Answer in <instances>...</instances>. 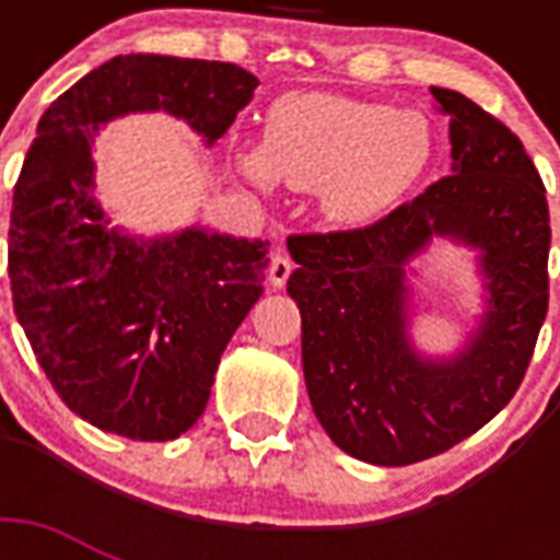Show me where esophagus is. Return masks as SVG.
Here are the masks:
<instances>
[{"instance_id":"34e87169","label":"esophagus","mask_w":560,"mask_h":560,"mask_svg":"<svg viewBox=\"0 0 560 560\" xmlns=\"http://www.w3.org/2000/svg\"><path fill=\"white\" fill-rule=\"evenodd\" d=\"M290 272H293V261H290L288 255H281L276 253L272 255V261H270V284L276 290H281L284 284H288L290 279Z\"/></svg>"}]
</instances>
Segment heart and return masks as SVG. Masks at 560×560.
Masks as SVG:
<instances>
[{"instance_id": "obj_1", "label": "heart", "mask_w": 560, "mask_h": 560, "mask_svg": "<svg viewBox=\"0 0 560 560\" xmlns=\"http://www.w3.org/2000/svg\"><path fill=\"white\" fill-rule=\"evenodd\" d=\"M433 130L418 109L334 95L288 92L270 104L264 142L237 151V165L258 186L316 191L325 218L372 223L424 177Z\"/></svg>"}]
</instances>
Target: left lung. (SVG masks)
<instances>
[{"label":"left lung","instance_id":"obj_1","mask_svg":"<svg viewBox=\"0 0 560 560\" xmlns=\"http://www.w3.org/2000/svg\"><path fill=\"white\" fill-rule=\"evenodd\" d=\"M430 92L451 118V177L366 229L288 237L316 418L340 451L386 468L488 424L523 383L549 307L552 229L529 153L462 92ZM433 236L477 245L489 290L478 334L451 361L421 359L406 337L402 267Z\"/></svg>","mask_w":560,"mask_h":560}]
</instances>
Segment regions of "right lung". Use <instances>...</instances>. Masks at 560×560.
<instances>
[{
    "instance_id": "add662e5",
    "label": "right lung",
    "mask_w": 560,
    "mask_h": 560,
    "mask_svg": "<svg viewBox=\"0 0 560 560\" xmlns=\"http://www.w3.org/2000/svg\"><path fill=\"white\" fill-rule=\"evenodd\" d=\"M255 86L235 63L118 55L39 118L13 186V311L57 395L98 430L171 442L197 424L220 354L264 293L270 241L206 229L136 241L109 229L92 197L95 133L165 109L211 144Z\"/></svg>"
}]
</instances>
